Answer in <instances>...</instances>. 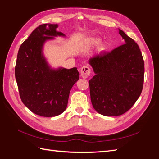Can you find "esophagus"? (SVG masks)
<instances>
[{"label": "esophagus", "instance_id": "34e87169", "mask_svg": "<svg viewBox=\"0 0 159 159\" xmlns=\"http://www.w3.org/2000/svg\"><path fill=\"white\" fill-rule=\"evenodd\" d=\"M81 76L84 78H86L91 74V69L88 66H84L81 68L80 70Z\"/></svg>", "mask_w": 159, "mask_h": 159}]
</instances>
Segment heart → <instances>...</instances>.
I'll return each instance as SVG.
<instances>
[{
    "label": "heart",
    "mask_w": 159,
    "mask_h": 159,
    "mask_svg": "<svg viewBox=\"0 0 159 159\" xmlns=\"http://www.w3.org/2000/svg\"><path fill=\"white\" fill-rule=\"evenodd\" d=\"M99 42H100V40L99 39V38H91V39L89 40L88 45L90 46H95V45H97L98 44H99ZM105 48V45L102 44V45L100 46L99 48H100V50H104Z\"/></svg>",
    "instance_id": "obj_1"
}]
</instances>
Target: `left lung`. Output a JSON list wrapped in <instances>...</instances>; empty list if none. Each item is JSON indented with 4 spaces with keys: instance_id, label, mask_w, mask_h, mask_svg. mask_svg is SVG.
Returning a JSON list of instances; mask_svg holds the SVG:
<instances>
[{
    "instance_id": "obj_1",
    "label": "left lung",
    "mask_w": 159,
    "mask_h": 159,
    "mask_svg": "<svg viewBox=\"0 0 159 159\" xmlns=\"http://www.w3.org/2000/svg\"><path fill=\"white\" fill-rule=\"evenodd\" d=\"M125 44L89 60L95 75L89 81L93 108L105 116H118L132 107L143 87L145 64L137 43L123 30Z\"/></svg>"
}]
</instances>
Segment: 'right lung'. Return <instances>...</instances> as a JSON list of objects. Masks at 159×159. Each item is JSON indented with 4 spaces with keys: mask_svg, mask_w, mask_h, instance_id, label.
I'll return each mask as SVG.
<instances>
[{
    "mask_svg": "<svg viewBox=\"0 0 159 159\" xmlns=\"http://www.w3.org/2000/svg\"><path fill=\"white\" fill-rule=\"evenodd\" d=\"M38 26L18 50L15 78L20 99L32 112L42 117L59 115L66 110L70 90L79 80L77 68L52 70L42 56L46 40L64 36L57 32V25Z\"/></svg>",
    "mask_w": 159,
    "mask_h": 159,
    "instance_id": "add662e5",
    "label": "right lung"
}]
</instances>
